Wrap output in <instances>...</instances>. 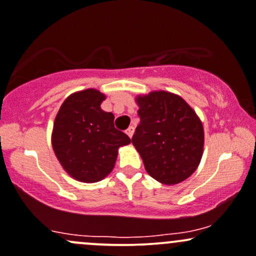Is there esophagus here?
<instances>
[{
    "label": "esophagus",
    "instance_id": "1",
    "mask_svg": "<svg viewBox=\"0 0 256 256\" xmlns=\"http://www.w3.org/2000/svg\"><path fill=\"white\" fill-rule=\"evenodd\" d=\"M134 131H135V128H134V126H130V128H128V130H126V134H128V136L130 137V138L134 135Z\"/></svg>",
    "mask_w": 256,
    "mask_h": 256
}]
</instances>
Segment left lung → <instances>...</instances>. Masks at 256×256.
I'll return each mask as SVG.
<instances>
[{"instance_id": "obj_1", "label": "left lung", "mask_w": 256, "mask_h": 256, "mask_svg": "<svg viewBox=\"0 0 256 256\" xmlns=\"http://www.w3.org/2000/svg\"><path fill=\"white\" fill-rule=\"evenodd\" d=\"M136 102L140 125L132 144L147 173L166 185L184 182L202 157L200 119L182 96L164 90L138 96Z\"/></svg>"}]
</instances>
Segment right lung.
I'll list each match as a JSON object with an SVG mask.
<instances>
[{"label":"right lung","instance_id":"1","mask_svg":"<svg viewBox=\"0 0 256 256\" xmlns=\"http://www.w3.org/2000/svg\"><path fill=\"white\" fill-rule=\"evenodd\" d=\"M104 99L96 90L71 94L54 122V152L64 170L80 182L104 179L114 168L119 147L131 142L115 128L112 112L100 109Z\"/></svg>","mask_w":256,"mask_h":256}]
</instances>
